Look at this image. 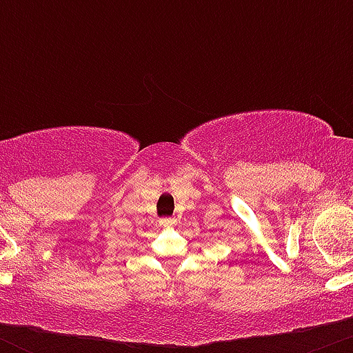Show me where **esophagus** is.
I'll return each mask as SVG.
<instances>
[{
	"label": "esophagus",
	"instance_id": "esophagus-1",
	"mask_svg": "<svg viewBox=\"0 0 353 353\" xmlns=\"http://www.w3.org/2000/svg\"><path fill=\"white\" fill-rule=\"evenodd\" d=\"M159 223H160V225H163V227H170V225H174V223H176V220H174V219H160Z\"/></svg>",
	"mask_w": 353,
	"mask_h": 353
}]
</instances>
